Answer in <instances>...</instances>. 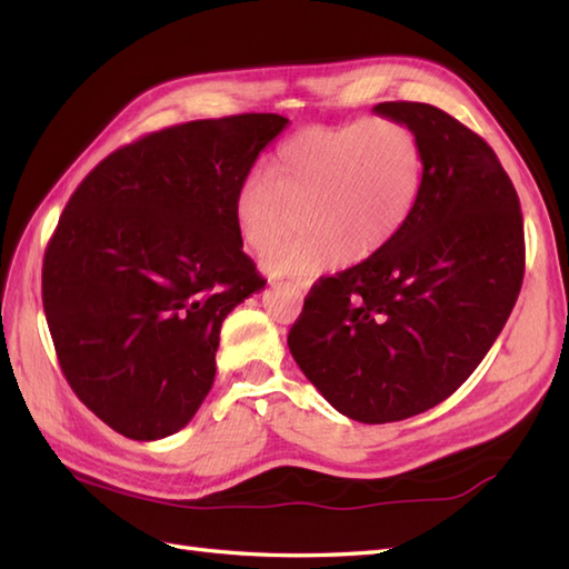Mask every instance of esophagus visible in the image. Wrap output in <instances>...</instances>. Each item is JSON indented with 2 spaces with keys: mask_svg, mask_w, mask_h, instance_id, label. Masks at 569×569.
<instances>
[{
  "mask_svg": "<svg viewBox=\"0 0 569 569\" xmlns=\"http://www.w3.org/2000/svg\"><path fill=\"white\" fill-rule=\"evenodd\" d=\"M308 281H288V283H281V288L283 291H288L291 293L296 300H303V296H306V291H308Z\"/></svg>",
  "mask_w": 569,
  "mask_h": 569,
  "instance_id": "1",
  "label": "esophagus"
}]
</instances>
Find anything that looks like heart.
Returning a JSON list of instances; mask_svg holds the SVG:
<instances>
[{
  "label": "heart",
  "instance_id": "1",
  "mask_svg": "<svg viewBox=\"0 0 569 569\" xmlns=\"http://www.w3.org/2000/svg\"><path fill=\"white\" fill-rule=\"evenodd\" d=\"M426 183V151L393 117L296 131L276 149L269 176H249L234 198L241 237L257 251L288 234L306 208V232L266 253L276 278L310 281L349 257L369 259L406 227Z\"/></svg>",
  "mask_w": 569,
  "mask_h": 569
}]
</instances>
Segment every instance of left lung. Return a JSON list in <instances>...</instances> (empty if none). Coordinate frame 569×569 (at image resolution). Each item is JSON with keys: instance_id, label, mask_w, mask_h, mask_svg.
<instances>
[{"instance_id": "1", "label": "left lung", "mask_w": 569, "mask_h": 569, "mask_svg": "<svg viewBox=\"0 0 569 569\" xmlns=\"http://www.w3.org/2000/svg\"><path fill=\"white\" fill-rule=\"evenodd\" d=\"M416 129L426 183L389 247L310 288L288 347L332 408L393 422L442 403L503 330L526 269L523 214L497 153L422 102H381Z\"/></svg>"}]
</instances>
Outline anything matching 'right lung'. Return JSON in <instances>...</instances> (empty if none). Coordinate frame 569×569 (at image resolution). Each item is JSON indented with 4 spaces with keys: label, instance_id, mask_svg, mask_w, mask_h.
I'll use <instances>...</instances> for the list:
<instances>
[{
    "label": "right lung",
    "instance_id": "add662e5",
    "mask_svg": "<svg viewBox=\"0 0 569 569\" xmlns=\"http://www.w3.org/2000/svg\"><path fill=\"white\" fill-rule=\"evenodd\" d=\"M281 114L176 124L117 149L72 192L43 257V312L70 389L129 440L186 428L224 318L266 286L234 198Z\"/></svg>",
    "mask_w": 569,
    "mask_h": 569
}]
</instances>
